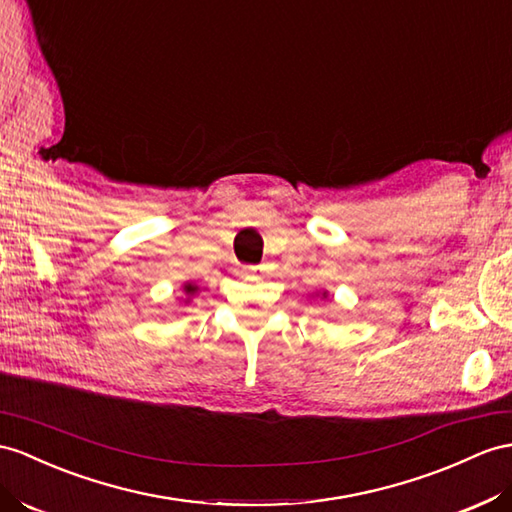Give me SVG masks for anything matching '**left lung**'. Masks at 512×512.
<instances>
[{"label": "left lung", "instance_id": "obj_1", "mask_svg": "<svg viewBox=\"0 0 512 512\" xmlns=\"http://www.w3.org/2000/svg\"><path fill=\"white\" fill-rule=\"evenodd\" d=\"M322 296H326V292H324V294H322Z\"/></svg>", "mask_w": 512, "mask_h": 512}]
</instances>
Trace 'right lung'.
I'll use <instances>...</instances> for the list:
<instances>
[{"label": "right lung", "instance_id": "1", "mask_svg": "<svg viewBox=\"0 0 512 512\" xmlns=\"http://www.w3.org/2000/svg\"><path fill=\"white\" fill-rule=\"evenodd\" d=\"M183 292H186V296L190 298V296H194L196 292H199V285H194V283H186V285H183Z\"/></svg>", "mask_w": 512, "mask_h": 512}]
</instances>
